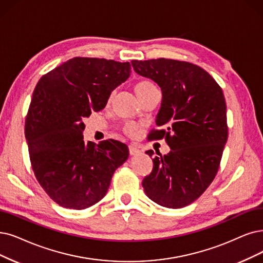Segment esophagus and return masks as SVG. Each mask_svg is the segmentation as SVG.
<instances>
[{
    "label": "esophagus",
    "instance_id": "1",
    "mask_svg": "<svg viewBox=\"0 0 263 263\" xmlns=\"http://www.w3.org/2000/svg\"><path fill=\"white\" fill-rule=\"evenodd\" d=\"M128 149H129L130 155H135V154H138V153L141 152L140 149H139V146L137 144H129Z\"/></svg>",
    "mask_w": 263,
    "mask_h": 263
}]
</instances>
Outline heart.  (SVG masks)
<instances>
[{
	"label": "heart",
	"mask_w": 263,
	"mask_h": 263,
	"mask_svg": "<svg viewBox=\"0 0 263 263\" xmlns=\"http://www.w3.org/2000/svg\"><path fill=\"white\" fill-rule=\"evenodd\" d=\"M154 88H156L154 84L148 80L140 81L136 84L135 86V90H136V93L138 95V97L142 95V93L148 92ZM124 133L126 135L130 136V137H135V136H137L139 134V126L133 122H127L124 125Z\"/></svg>",
	"instance_id": "1"
}]
</instances>
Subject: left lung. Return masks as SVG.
<instances>
[{"mask_svg":"<svg viewBox=\"0 0 263 263\" xmlns=\"http://www.w3.org/2000/svg\"><path fill=\"white\" fill-rule=\"evenodd\" d=\"M139 76L162 89L152 140L165 137L170 153L153 159L144 177L145 194L168 208L190 205L215 179L228 139L227 104L221 87L201 67L174 59L133 60ZM152 156V150L146 151Z\"/></svg>","mask_w":263,"mask_h":263,"instance_id":"left-lung-1","label":"left lung"}]
</instances>
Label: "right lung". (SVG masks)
Returning a JSON list of instances; mask_svg holds the SVG:
<instances>
[{
    "label": "right lung",
    "instance_id": "obj_1",
    "mask_svg": "<svg viewBox=\"0 0 263 263\" xmlns=\"http://www.w3.org/2000/svg\"><path fill=\"white\" fill-rule=\"evenodd\" d=\"M129 76V62L76 57L37 82L25 135L36 180L58 205L78 211L95 205L128 159L127 145L118 140L84 142L83 119L106 107Z\"/></svg>",
    "mask_w": 263,
    "mask_h": 263
}]
</instances>
